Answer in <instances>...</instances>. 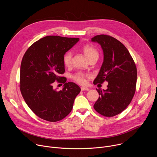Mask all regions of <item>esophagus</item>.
I'll return each instance as SVG.
<instances>
[{
	"label": "esophagus",
	"mask_w": 157,
	"mask_h": 157,
	"mask_svg": "<svg viewBox=\"0 0 157 157\" xmlns=\"http://www.w3.org/2000/svg\"><path fill=\"white\" fill-rule=\"evenodd\" d=\"M81 91H89V88H88L87 87L82 86L81 87Z\"/></svg>",
	"instance_id": "esophagus-1"
}]
</instances>
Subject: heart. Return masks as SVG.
Returning <instances> with one entry per match:
<instances>
[{
	"label": "heart",
	"instance_id": "heart-1",
	"mask_svg": "<svg viewBox=\"0 0 157 157\" xmlns=\"http://www.w3.org/2000/svg\"><path fill=\"white\" fill-rule=\"evenodd\" d=\"M83 52L86 58L89 59L94 55H98V53L96 50L90 45H86L82 48ZM73 53L71 52H67L63 56V63L66 66H70L72 61ZM73 79L79 84L86 83V76L82 73H78L73 76Z\"/></svg>",
	"mask_w": 157,
	"mask_h": 157
}]
</instances>
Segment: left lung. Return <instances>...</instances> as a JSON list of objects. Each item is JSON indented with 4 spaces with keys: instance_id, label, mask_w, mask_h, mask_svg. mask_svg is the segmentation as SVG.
Returning <instances> with one entry per match:
<instances>
[{
    "instance_id": "8db88e82",
    "label": "left lung",
    "mask_w": 157,
    "mask_h": 157,
    "mask_svg": "<svg viewBox=\"0 0 157 157\" xmlns=\"http://www.w3.org/2000/svg\"><path fill=\"white\" fill-rule=\"evenodd\" d=\"M91 41L98 43L103 51L104 60L94 84L108 82L107 89H97L99 99L94 109L105 117H113L130 103L136 92L137 68L129 52L115 38L96 35Z\"/></svg>"
}]
</instances>
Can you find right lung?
Masks as SVG:
<instances>
[{
	"label": "right lung",
	"instance_id": "add662e5",
	"mask_svg": "<svg viewBox=\"0 0 157 157\" xmlns=\"http://www.w3.org/2000/svg\"><path fill=\"white\" fill-rule=\"evenodd\" d=\"M79 40V38L47 36L35 42L22 58L20 89L26 104L40 118L57 122L72 110L80 87L74 82H66L60 75L64 73L63 56ZM64 83L57 91L52 83Z\"/></svg>",
	"mask_w": 157,
	"mask_h": 157
}]
</instances>
